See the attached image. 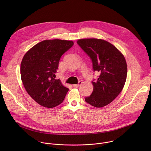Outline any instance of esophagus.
Wrapping results in <instances>:
<instances>
[{"mask_svg":"<svg viewBox=\"0 0 151 151\" xmlns=\"http://www.w3.org/2000/svg\"><path fill=\"white\" fill-rule=\"evenodd\" d=\"M82 81H79L78 84H74L73 85V87H79L81 85H82Z\"/></svg>","mask_w":151,"mask_h":151,"instance_id":"34e87169","label":"esophagus"}]
</instances>
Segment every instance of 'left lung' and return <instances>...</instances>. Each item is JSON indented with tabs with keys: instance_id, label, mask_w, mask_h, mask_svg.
<instances>
[{
	"instance_id": "left-lung-1",
	"label": "left lung",
	"mask_w": 151,
	"mask_h": 151,
	"mask_svg": "<svg viewBox=\"0 0 151 151\" xmlns=\"http://www.w3.org/2000/svg\"><path fill=\"white\" fill-rule=\"evenodd\" d=\"M77 44L91 58L93 71L100 72L92 82V94L85 101L96 107L109 104L121 92L125 83L127 66L122 54L111 43L99 39H82Z\"/></svg>"
}]
</instances>
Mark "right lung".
<instances>
[{"label": "right lung", "instance_id": "1", "mask_svg": "<svg viewBox=\"0 0 151 151\" xmlns=\"http://www.w3.org/2000/svg\"><path fill=\"white\" fill-rule=\"evenodd\" d=\"M73 45L71 40H43L29 50L21 63L20 73L24 87L40 105L52 108L61 104L69 91L55 73L62 55Z\"/></svg>", "mask_w": 151, "mask_h": 151}]
</instances>
